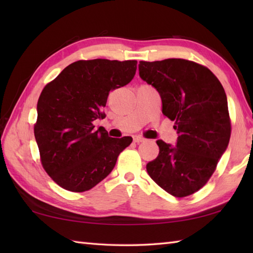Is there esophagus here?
<instances>
[{
	"mask_svg": "<svg viewBox=\"0 0 253 253\" xmlns=\"http://www.w3.org/2000/svg\"><path fill=\"white\" fill-rule=\"evenodd\" d=\"M133 141H135L136 143H140V142L146 141V139H144L143 137H140V136H136L135 138H133Z\"/></svg>",
	"mask_w": 253,
	"mask_h": 253,
	"instance_id": "34e87169",
	"label": "esophagus"
}]
</instances>
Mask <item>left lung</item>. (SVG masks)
Instances as JSON below:
<instances>
[{
    "label": "left lung",
    "instance_id": "obj_1",
    "mask_svg": "<svg viewBox=\"0 0 253 253\" xmlns=\"http://www.w3.org/2000/svg\"><path fill=\"white\" fill-rule=\"evenodd\" d=\"M139 76L158 91L162 113L175 122L176 146L157 143L150 177L174 197H187L207 184L230 138L227 98L209 68L182 58L139 63Z\"/></svg>",
    "mask_w": 253,
    "mask_h": 253
}]
</instances>
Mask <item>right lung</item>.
Segmentation results:
<instances>
[{
  "label": "right lung",
  "instance_id": "right-lung-1",
  "mask_svg": "<svg viewBox=\"0 0 253 253\" xmlns=\"http://www.w3.org/2000/svg\"><path fill=\"white\" fill-rule=\"evenodd\" d=\"M136 69L137 61H77L42 90L35 137L43 169L64 189L83 192L98 185L131 143V137L112 138L92 123L103 117L111 91L129 84Z\"/></svg>",
  "mask_w": 253,
  "mask_h": 253
}]
</instances>
